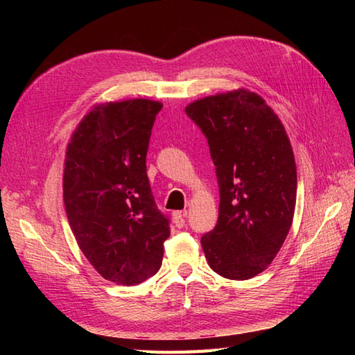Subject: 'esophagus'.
<instances>
[{"mask_svg": "<svg viewBox=\"0 0 355 355\" xmlns=\"http://www.w3.org/2000/svg\"><path fill=\"white\" fill-rule=\"evenodd\" d=\"M186 216L187 212L186 210H177V212H173V223H175L177 227H183L184 223H186Z\"/></svg>", "mask_w": 355, "mask_h": 355, "instance_id": "1", "label": "esophagus"}]
</instances>
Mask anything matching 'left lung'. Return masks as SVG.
Returning a JSON list of instances; mask_svg holds the SVG:
<instances>
[{
  "mask_svg": "<svg viewBox=\"0 0 355 355\" xmlns=\"http://www.w3.org/2000/svg\"><path fill=\"white\" fill-rule=\"evenodd\" d=\"M186 114L207 137L220 186L216 225L201 238L206 259L223 277H254L273 262L293 223L297 173L288 135L245 88L202 97Z\"/></svg>",
  "mask_w": 355,
  "mask_h": 355,
  "instance_id": "obj_1",
  "label": "left lung"
}]
</instances>
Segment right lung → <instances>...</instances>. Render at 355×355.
Instances as JSON below:
<instances>
[{
  "instance_id": "add662e5",
  "label": "right lung",
  "mask_w": 355,
  "mask_h": 355,
  "mask_svg": "<svg viewBox=\"0 0 355 355\" xmlns=\"http://www.w3.org/2000/svg\"><path fill=\"white\" fill-rule=\"evenodd\" d=\"M162 102L94 105L74 130L64 162V205L78 245L117 285L140 284L162 267L169 220L150 192L146 153Z\"/></svg>"
}]
</instances>
